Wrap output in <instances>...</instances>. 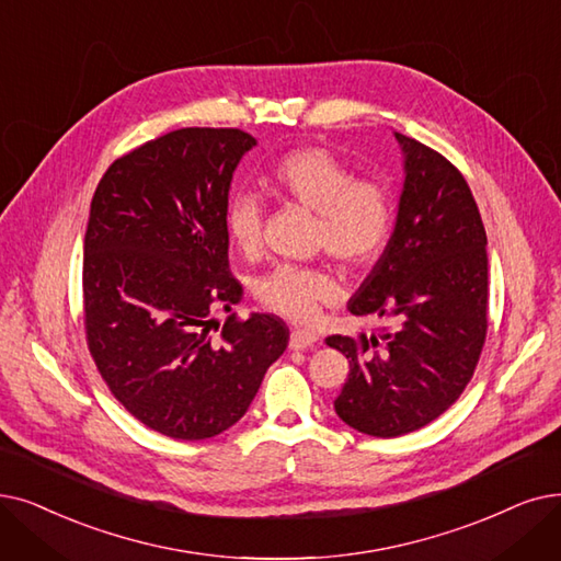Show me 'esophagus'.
I'll use <instances>...</instances> for the list:
<instances>
[{"label":"esophagus","instance_id":"esophagus-1","mask_svg":"<svg viewBox=\"0 0 561 561\" xmlns=\"http://www.w3.org/2000/svg\"><path fill=\"white\" fill-rule=\"evenodd\" d=\"M316 341H319V334H316V332L294 330V332H290V339H288V348L290 351H305V348H311Z\"/></svg>","mask_w":561,"mask_h":561}]
</instances>
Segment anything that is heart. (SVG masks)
I'll use <instances>...</instances> for the list:
<instances>
[{
	"mask_svg": "<svg viewBox=\"0 0 561 561\" xmlns=\"http://www.w3.org/2000/svg\"><path fill=\"white\" fill-rule=\"evenodd\" d=\"M267 183L277 197L316 213V242L339 263L364 267L382 254L394 225L392 194L374 179H355L353 169L323 146L286 153ZM263 220L265 208L254 192L233 194L225 227L238 252L254 256L261 250ZM256 298L284 319L311 323L341 298V284L328 267L282 263L259 279Z\"/></svg>",
	"mask_w": 561,
	"mask_h": 561,
	"instance_id": "heart-1",
	"label": "heart"
}]
</instances>
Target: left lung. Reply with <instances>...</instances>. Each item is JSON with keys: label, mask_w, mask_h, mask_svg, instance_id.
<instances>
[{"label": "left lung", "mask_w": 561, "mask_h": 561, "mask_svg": "<svg viewBox=\"0 0 561 561\" xmlns=\"http://www.w3.org/2000/svg\"><path fill=\"white\" fill-rule=\"evenodd\" d=\"M394 137L405 169L394 233L348 302L394 328L325 339L351 364L336 415L374 437L417 431L454 405L489 330V254L470 185L426 144Z\"/></svg>", "instance_id": "obj_1"}]
</instances>
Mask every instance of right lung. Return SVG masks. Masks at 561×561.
Masks as SVG:
<instances>
[{
    "label": "right lung",
    "instance_id": "obj_1",
    "mask_svg": "<svg viewBox=\"0 0 561 561\" xmlns=\"http://www.w3.org/2000/svg\"><path fill=\"white\" fill-rule=\"evenodd\" d=\"M238 128H181L110 164L84 236L87 346L114 399L174 440H206L245 415L286 351L273 313H229L242 286L229 271L225 210L240 158Z\"/></svg>",
    "mask_w": 561,
    "mask_h": 561
}]
</instances>
